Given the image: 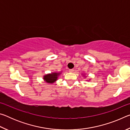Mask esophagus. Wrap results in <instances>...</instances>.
I'll use <instances>...</instances> for the list:
<instances>
[{
    "label": "esophagus",
    "mask_w": 130,
    "mask_h": 130,
    "mask_svg": "<svg viewBox=\"0 0 130 130\" xmlns=\"http://www.w3.org/2000/svg\"><path fill=\"white\" fill-rule=\"evenodd\" d=\"M69 71L70 72H74V69H69Z\"/></svg>",
    "instance_id": "esophagus-1"
}]
</instances>
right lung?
I'll use <instances>...</instances> for the list:
<instances>
[{
    "mask_svg": "<svg viewBox=\"0 0 130 130\" xmlns=\"http://www.w3.org/2000/svg\"><path fill=\"white\" fill-rule=\"evenodd\" d=\"M61 73H52L48 74L43 77V79L47 83H53L58 78V76Z\"/></svg>",
    "mask_w": 130,
    "mask_h": 130,
    "instance_id": "right-lung-1",
    "label": "right lung"
}]
</instances>
